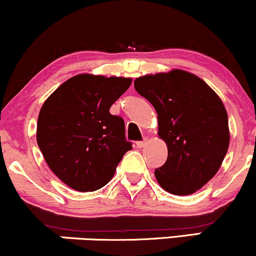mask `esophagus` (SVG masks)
<instances>
[{
  "instance_id": "obj_1",
  "label": "esophagus",
  "mask_w": 256,
  "mask_h": 256,
  "mask_svg": "<svg viewBox=\"0 0 256 256\" xmlns=\"http://www.w3.org/2000/svg\"><path fill=\"white\" fill-rule=\"evenodd\" d=\"M146 140H140V142H136V146L137 148H143V146H146Z\"/></svg>"
}]
</instances>
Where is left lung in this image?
I'll return each instance as SVG.
<instances>
[{"mask_svg": "<svg viewBox=\"0 0 256 256\" xmlns=\"http://www.w3.org/2000/svg\"><path fill=\"white\" fill-rule=\"evenodd\" d=\"M134 89L158 113V134L166 142L155 177L173 195H190L212 179L230 143L228 113L210 85L183 70L137 78Z\"/></svg>", "mask_w": 256, "mask_h": 256, "instance_id": "obj_1", "label": "left lung"}]
</instances>
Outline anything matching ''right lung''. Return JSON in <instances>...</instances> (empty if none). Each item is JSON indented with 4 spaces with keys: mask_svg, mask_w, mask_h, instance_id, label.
Here are the masks:
<instances>
[{
    "mask_svg": "<svg viewBox=\"0 0 256 256\" xmlns=\"http://www.w3.org/2000/svg\"><path fill=\"white\" fill-rule=\"evenodd\" d=\"M131 78L78 74L46 100L37 122V143L58 179L77 192L104 186L131 142L125 122L112 116V104L131 85Z\"/></svg>",
    "mask_w": 256,
    "mask_h": 256,
    "instance_id": "obj_1",
    "label": "right lung"
}]
</instances>
